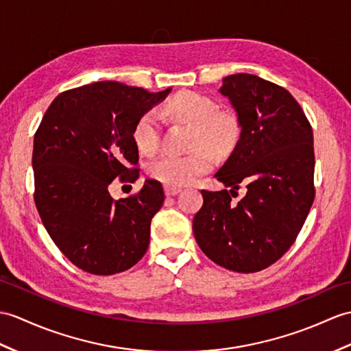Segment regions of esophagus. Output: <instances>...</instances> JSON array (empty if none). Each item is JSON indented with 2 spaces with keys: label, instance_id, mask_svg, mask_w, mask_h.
<instances>
[{
  "label": "esophagus",
  "instance_id": "obj_1",
  "mask_svg": "<svg viewBox=\"0 0 351 351\" xmlns=\"http://www.w3.org/2000/svg\"><path fill=\"white\" fill-rule=\"evenodd\" d=\"M179 193H181V189H175V186H169V185L165 186V194L167 197H172V195H176Z\"/></svg>",
  "mask_w": 351,
  "mask_h": 351
}]
</instances>
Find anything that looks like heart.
<instances>
[{"mask_svg":"<svg viewBox=\"0 0 351 351\" xmlns=\"http://www.w3.org/2000/svg\"><path fill=\"white\" fill-rule=\"evenodd\" d=\"M170 117L193 125L191 145L194 149L186 156L167 154L154 160L148 172L151 178L169 186H184L213 167V149L218 154L229 152L239 136V125L232 113L217 110V104L194 91H179L166 104ZM133 141L143 154H154L160 145L157 113H142L133 128Z\"/></svg>","mask_w":351,"mask_h":351,"instance_id":"1","label":"heart"}]
</instances>
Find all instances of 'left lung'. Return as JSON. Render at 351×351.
I'll return each instance as SVG.
<instances>
[{"label":"left lung","instance_id":"left-lung-1","mask_svg":"<svg viewBox=\"0 0 351 351\" xmlns=\"http://www.w3.org/2000/svg\"><path fill=\"white\" fill-rule=\"evenodd\" d=\"M218 93L229 99L241 134L215 173L230 190H202L194 238L214 263L233 272H258L293 245L311 209L313 128L287 89L256 75L227 76ZM239 188L246 195L233 204Z\"/></svg>","mask_w":351,"mask_h":351}]
</instances>
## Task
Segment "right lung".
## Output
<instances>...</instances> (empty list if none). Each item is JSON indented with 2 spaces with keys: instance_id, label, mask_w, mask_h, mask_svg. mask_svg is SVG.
<instances>
[{
  "instance_id": "1",
  "label": "right lung",
  "mask_w": 351,
  "mask_h": 351,
  "mask_svg": "<svg viewBox=\"0 0 351 351\" xmlns=\"http://www.w3.org/2000/svg\"><path fill=\"white\" fill-rule=\"evenodd\" d=\"M170 91L94 82L61 93L40 122L32 149L36 206L55 245L85 272H124L148 250L151 219L165 202L161 184L146 179L137 194L118 200L109 185L138 178L134 124Z\"/></svg>"
}]
</instances>
